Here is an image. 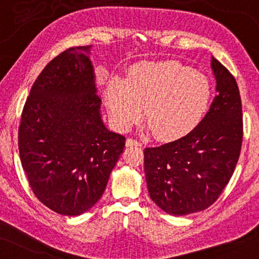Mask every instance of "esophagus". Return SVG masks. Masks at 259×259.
<instances>
[{"label": "esophagus", "instance_id": "1", "mask_svg": "<svg viewBox=\"0 0 259 259\" xmlns=\"http://www.w3.org/2000/svg\"><path fill=\"white\" fill-rule=\"evenodd\" d=\"M141 143L136 140H134V138H128L126 140V147H141Z\"/></svg>", "mask_w": 259, "mask_h": 259}]
</instances>
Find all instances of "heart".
I'll return each instance as SVG.
<instances>
[{
    "instance_id": "heart-1",
    "label": "heart",
    "mask_w": 259,
    "mask_h": 259,
    "mask_svg": "<svg viewBox=\"0 0 259 259\" xmlns=\"http://www.w3.org/2000/svg\"><path fill=\"white\" fill-rule=\"evenodd\" d=\"M211 97L209 78L175 61L138 63L126 81L112 78L104 90L105 107L116 129L128 130L145 108V119L161 140H176L194 130Z\"/></svg>"
}]
</instances>
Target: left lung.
Segmentation results:
<instances>
[{"mask_svg":"<svg viewBox=\"0 0 259 259\" xmlns=\"http://www.w3.org/2000/svg\"><path fill=\"white\" fill-rule=\"evenodd\" d=\"M211 69L217 95L199 124L184 137L144 149L150 198L174 216L198 212L216 202L239 158L243 115L238 85L214 57Z\"/></svg>","mask_w":259,"mask_h":259,"instance_id":"1","label":"left lung"}]
</instances>
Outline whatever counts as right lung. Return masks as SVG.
I'll return each mask as SVG.
<instances>
[{"label": "right lung", "instance_id": "add662e5", "mask_svg": "<svg viewBox=\"0 0 259 259\" xmlns=\"http://www.w3.org/2000/svg\"><path fill=\"white\" fill-rule=\"evenodd\" d=\"M90 49H67L46 65L19 128L20 157L31 190L65 216H78L97 203L125 147V137L102 119Z\"/></svg>", "mask_w": 259, "mask_h": 259}]
</instances>
